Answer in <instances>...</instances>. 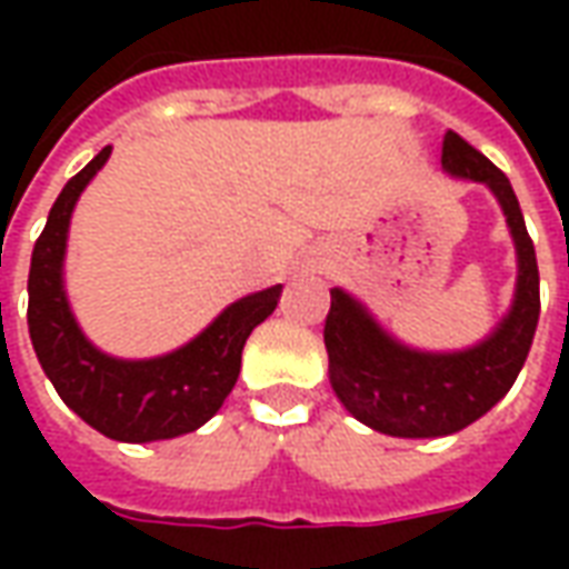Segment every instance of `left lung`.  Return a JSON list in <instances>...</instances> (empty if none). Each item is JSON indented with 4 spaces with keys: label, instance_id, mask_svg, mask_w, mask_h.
Listing matches in <instances>:
<instances>
[{
    "label": "left lung",
    "instance_id": "1",
    "mask_svg": "<svg viewBox=\"0 0 569 569\" xmlns=\"http://www.w3.org/2000/svg\"><path fill=\"white\" fill-rule=\"evenodd\" d=\"M441 167L497 194L518 252V283L500 326L481 345L457 353H420L399 345L357 298L332 289L322 338L335 396L366 427L399 439L451 436L488 415L525 366L539 320L537 252L506 173L453 130L441 142Z\"/></svg>",
    "mask_w": 569,
    "mask_h": 569
}]
</instances>
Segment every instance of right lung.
<instances>
[{"label": "right lung", "mask_w": 569, "mask_h": 569, "mask_svg": "<svg viewBox=\"0 0 569 569\" xmlns=\"http://www.w3.org/2000/svg\"><path fill=\"white\" fill-rule=\"evenodd\" d=\"M109 151L112 146L63 186L32 247L27 283L32 350L60 399L97 432L116 441L176 439L203 427L222 408L240 375L249 332L271 317L283 286L234 301L194 341L167 357L116 359L97 350L69 310L63 256L76 200L109 161Z\"/></svg>", "instance_id": "obj_1"}]
</instances>
